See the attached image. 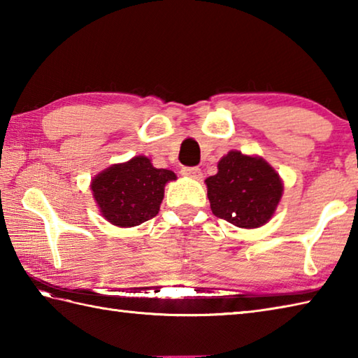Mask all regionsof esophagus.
I'll use <instances>...</instances> for the list:
<instances>
[{
  "instance_id": "34e87169",
  "label": "esophagus",
  "mask_w": 358,
  "mask_h": 358,
  "mask_svg": "<svg viewBox=\"0 0 358 358\" xmlns=\"http://www.w3.org/2000/svg\"><path fill=\"white\" fill-rule=\"evenodd\" d=\"M181 173H183L185 177L194 178V180H200L203 175L200 167H183V169H181Z\"/></svg>"
}]
</instances>
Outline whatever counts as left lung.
Returning <instances> with one entry per match:
<instances>
[{"label": "left lung", "instance_id": "left-lung-1", "mask_svg": "<svg viewBox=\"0 0 358 358\" xmlns=\"http://www.w3.org/2000/svg\"><path fill=\"white\" fill-rule=\"evenodd\" d=\"M206 186L214 215L246 229L268 223L283 194L278 173L263 158L238 150L220 159Z\"/></svg>", "mask_w": 358, "mask_h": 358}]
</instances>
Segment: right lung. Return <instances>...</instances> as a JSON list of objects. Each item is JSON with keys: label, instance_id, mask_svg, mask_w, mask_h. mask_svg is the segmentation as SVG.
Segmentation results:
<instances>
[{"label": "right lung", "instance_id": "right-lung-1", "mask_svg": "<svg viewBox=\"0 0 358 358\" xmlns=\"http://www.w3.org/2000/svg\"><path fill=\"white\" fill-rule=\"evenodd\" d=\"M175 178L172 171L157 169L149 158L138 155L98 173L90 187L108 222L120 227H131L158 214L164 185Z\"/></svg>", "mask_w": 358, "mask_h": 358}]
</instances>
